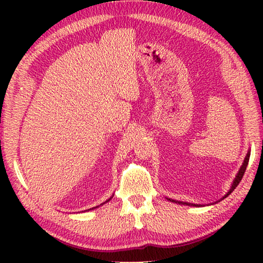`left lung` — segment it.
Instances as JSON below:
<instances>
[{
	"instance_id": "left-lung-1",
	"label": "left lung",
	"mask_w": 263,
	"mask_h": 263,
	"mask_svg": "<svg viewBox=\"0 0 263 263\" xmlns=\"http://www.w3.org/2000/svg\"><path fill=\"white\" fill-rule=\"evenodd\" d=\"M249 155H251V152H249L248 151V153H247V155H246V158H245V160H243V162H242V166L240 167V169H239V172H238V174H237V176H235V179H234V181H233V183H232V186H231V189L228 191V194H226L224 197H222L221 199H224V198H226L228 197V196L232 193V191L237 188V185L240 183V181H241V179H242V176H243V174H245V172H246V168H247V164H248V161H249ZM168 201H171V202H174V203H177V204H183V205H191V206H201V204H193V203H186V202H179V201H175V199H171V198H167Z\"/></svg>"
}]
</instances>
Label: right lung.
<instances>
[{
	"label": "right lung",
	"mask_w": 263,
	"mask_h": 263,
	"mask_svg": "<svg viewBox=\"0 0 263 263\" xmlns=\"http://www.w3.org/2000/svg\"><path fill=\"white\" fill-rule=\"evenodd\" d=\"M111 198H112V197H110V198H109V199H108V201H105V202H104V203H106V202H109V201H110V199H111ZM104 203H102V204H101V205H103V204H104ZM95 208H99V206H95ZM95 208H92V209H95ZM92 209H89V210H92ZM86 211H87V210H86Z\"/></svg>",
	"instance_id": "right-lung-1"
}]
</instances>
